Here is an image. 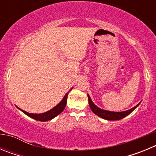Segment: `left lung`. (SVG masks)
<instances>
[{
	"label": "left lung",
	"mask_w": 156,
	"mask_h": 156,
	"mask_svg": "<svg viewBox=\"0 0 156 156\" xmlns=\"http://www.w3.org/2000/svg\"><path fill=\"white\" fill-rule=\"evenodd\" d=\"M88 97V102H89V105H90V108L91 109V111L93 112L95 115H97L98 116L102 118V119H106V120H119V119H122L126 117V115H128L129 114H130L135 108H137V106L140 105V103L137 105L136 106H134L133 108H130L129 110H126V111L123 112H111L108 111V110H104L102 108L98 107L96 105H94V103L92 101L91 98L89 96V94H87Z\"/></svg>",
	"instance_id": "8db88e82"
}]
</instances>
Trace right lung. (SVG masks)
Wrapping results in <instances>:
<instances>
[{"mask_svg":"<svg viewBox=\"0 0 156 156\" xmlns=\"http://www.w3.org/2000/svg\"><path fill=\"white\" fill-rule=\"evenodd\" d=\"M73 89V87L69 90H70ZM69 91H68L66 94V95L64 96V98H62V100L58 103L56 106H55L54 108H52L51 109H50L49 111L45 112L44 113H39V114H36V113H30V112H27L24 111V110L19 108V107H17L19 110H21L23 113H25L28 116L31 117L33 119H36V120L41 121V122H45V121L51 120V119H54L55 117L57 116L58 115L61 113L64 110V108H66V102H67V97H68V94L69 93Z\"/></svg>","mask_w":156,"mask_h":156,"instance_id":"right-lung-1","label":"right lung"}]
</instances>
